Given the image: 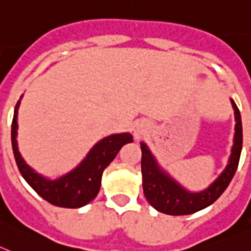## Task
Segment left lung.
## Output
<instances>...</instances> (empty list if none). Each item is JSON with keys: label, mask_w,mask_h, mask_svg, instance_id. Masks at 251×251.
Listing matches in <instances>:
<instances>
[{"label": "left lung", "mask_w": 251, "mask_h": 251, "mask_svg": "<svg viewBox=\"0 0 251 251\" xmlns=\"http://www.w3.org/2000/svg\"><path fill=\"white\" fill-rule=\"evenodd\" d=\"M231 103L235 110L236 132H235V143L230 162L221 176L206 191L200 193H189L188 191L183 189L158 167L147 145L141 143V152H143L141 173H143L144 195L147 197L148 202L159 212L173 215V216L195 213L212 204L227 188L239 165L241 148H243V125H241L240 111L232 100Z\"/></svg>", "instance_id": "left-lung-1"}]
</instances>
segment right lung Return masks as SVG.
<instances>
[{
	"label": "right lung",
	"instance_id": "1",
	"mask_svg": "<svg viewBox=\"0 0 251 251\" xmlns=\"http://www.w3.org/2000/svg\"><path fill=\"white\" fill-rule=\"evenodd\" d=\"M15 107L14 119L11 125V143L14 150L15 160L24 179L30 187L43 197L45 201L58 207L78 208L89 203L97 196L101 187V178L103 171L112 162L120 149L127 143H131L130 134H116L102 139L88 152L87 158L74 171L56 180H48L35 173L29 165L24 162L17 149V108Z\"/></svg>",
	"mask_w": 251,
	"mask_h": 251
}]
</instances>
